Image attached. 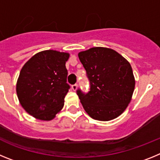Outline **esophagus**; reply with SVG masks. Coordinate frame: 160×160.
<instances>
[{
	"mask_svg": "<svg viewBox=\"0 0 160 160\" xmlns=\"http://www.w3.org/2000/svg\"><path fill=\"white\" fill-rule=\"evenodd\" d=\"M72 90H73V91H75L76 90H77V88H78V84H73V85H72Z\"/></svg>",
	"mask_w": 160,
	"mask_h": 160,
	"instance_id": "34e87169",
	"label": "esophagus"
}]
</instances>
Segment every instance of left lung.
<instances>
[{
    "mask_svg": "<svg viewBox=\"0 0 160 160\" xmlns=\"http://www.w3.org/2000/svg\"><path fill=\"white\" fill-rule=\"evenodd\" d=\"M90 90H76L83 108L94 119L109 121L122 114L131 102L135 78L131 65L111 49L90 48L78 53Z\"/></svg>",
    "mask_w": 160,
    "mask_h": 160,
    "instance_id": "obj_1",
    "label": "left lung"
}]
</instances>
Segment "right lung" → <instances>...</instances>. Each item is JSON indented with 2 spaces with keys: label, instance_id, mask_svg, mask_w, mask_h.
Instances as JSON below:
<instances>
[{
  "label": "right lung",
  "instance_id": "1",
  "mask_svg": "<svg viewBox=\"0 0 160 160\" xmlns=\"http://www.w3.org/2000/svg\"><path fill=\"white\" fill-rule=\"evenodd\" d=\"M67 53L45 50L32 56L24 65L17 83L21 105L41 120H51L64 106L70 86L67 83Z\"/></svg>",
  "mask_w": 160,
  "mask_h": 160
}]
</instances>
